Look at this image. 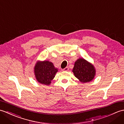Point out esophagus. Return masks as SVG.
Returning a JSON list of instances; mask_svg holds the SVG:
<instances>
[{
  "label": "esophagus",
  "mask_w": 124,
  "mask_h": 124,
  "mask_svg": "<svg viewBox=\"0 0 124 124\" xmlns=\"http://www.w3.org/2000/svg\"><path fill=\"white\" fill-rule=\"evenodd\" d=\"M63 71H67L69 70V67H65V68H64L63 69Z\"/></svg>",
  "instance_id": "esophagus-1"
}]
</instances>
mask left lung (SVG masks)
I'll list each match as a JSON object with an SVG mask.
<instances>
[{
    "label": "left lung",
    "instance_id": "8db88e82",
    "mask_svg": "<svg viewBox=\"0 0 124 124\" xmlns=\"http://www.w3.org/2000/svg\"><path fill=\"white\" fill-rule=\"evenodd\" d=\"M72 71L81 83L89 82L93 79L95 75L94 67L84 59L76 61Z\"/></svg>",
    "mask_w": 124,
    "mask_h": 124
}]
</instances>
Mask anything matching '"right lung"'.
<instances>
[{"label":"right lung","instance_id":"obj_1","mask_svg":"<svg viewBox=\"0 0 124 124\" xmlns=\"http://www.w3.org/2000/svg\"><path fill=\"white\" fill-rule=\"evenodd\" d=\"M57 72L53 63L48 61L38 62L35 67V73L37 80L39 83L45 85H49L51 80L55 77Z\"/></svg>","mask_w":124,"mask_h":124}]
</instances>
